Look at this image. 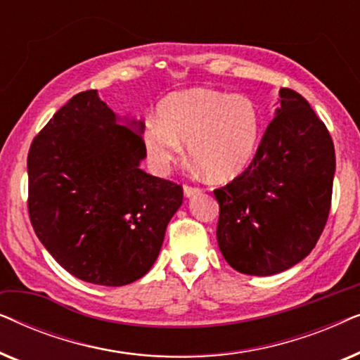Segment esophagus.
<instances>
[{"instance_id":"34e87169","label":"esophagus","mask_w":360,"mask_h":360,"mask_svg":"<svg viewBox=\"0 0 360 360\" xmlns=\"http://www.w3.org/2000/svg\"><path fill=\"white\" fill-rule=\"evenodd\" d=\"M184 191H185V196H193L196 193H200L201 188H200V186H193V185L185 184L184 185Z\"/></svg>"}]
</instances>
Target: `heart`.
Instances as JSON below:
<instances>
[{"instance_id": "b5f03b06", "label": "heart", "mask_w": 360, "mask_h": 360, "mask_svg": "<svg viewBox=\"0 0 360 360\" xmlns=\"http://www.w3.org/2000/svg\"><path fill=\"white\" fill-rule=\"evenodd\" d=\"M262 137V112L245 95L195 88L167 96L159 120H147L144 146L152 165L165 172L184 155L214 180H229L248 169Z\"/></svg>"}]
</instances>
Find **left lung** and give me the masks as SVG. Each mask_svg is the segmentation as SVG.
<instances>
[{"instance_id":"1","label":"left lung","mask_w":360,"mask_h":360,"mask_svg":"<svg viewBox=\"0 0 360 360\" xmlns=\"http://www.w3.org/2000/svg\"><path fill=\"white\" fill-rule=\"evenodd\" d=\"M278 101L248 169L214 190L221 254L248 275H274L303 260L331 210L336 170L331 134L292 88H280Z\"/></svg>"}]
</instances>
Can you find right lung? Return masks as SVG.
<instances>
[{
  "mask_svg": "<svg viewBox=\"0 0 360 360\" xmlns=\"http://www.w3.org/2000/svg\"><path fill=\"white\" fill-rule=\"evenodd\" d=\"M142 129L116 124L96 90H86L29 149V219L52 257L83 282L121 287L144 277L184 201L181 185L139 169Z\"/></svg>",
  "mask_w": 360,
  "mask_h": 360,
  "instance_id": "obj_1",
  "label": "right lung"
}]
</instances>
